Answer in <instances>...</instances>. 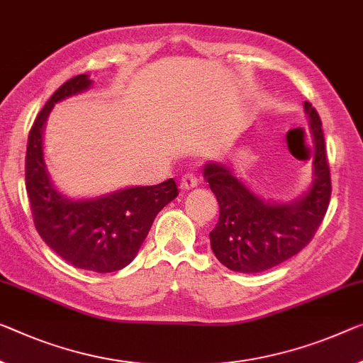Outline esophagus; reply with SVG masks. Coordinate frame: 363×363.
Listing matches in <instances>:
<instances>
[{"label":"esophagus","instance_id":"34e87169","mask_svg":"<svg viewBox=\"0 0 363 363\" xmlns=\"http://www.w3.org/2000/svg\"><path fill=\"white\" fill-rule=\"evenodd\" d=\"M196 186H198V177L191 174V172H188V174L182 177V180H180V188L182 189H193Z\"/></svg>","mask_w":363,"mask_h":363}]
</instances>
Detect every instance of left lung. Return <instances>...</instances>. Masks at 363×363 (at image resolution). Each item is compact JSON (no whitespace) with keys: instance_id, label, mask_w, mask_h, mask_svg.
Returning <instances> with one entry per match:
<instances>
[{"instance_id":"obj_1","label":"left lung","mask_w":363,"mask_h":363,"mask_svg":"<svg viewBox=\"0 0 363 363\" xmlns=\"http://www.w3.org/2000/svg\"><path fill=\"white\" fill-rule=\"evenodd\" d=\"M303 110L315 154L310 185L295 199H264L224 162L209 160L203 167L220 208L219 220L209 233L211 248L230 271L255 274L292 258L315 235L326 214L331 178L321 120L310 102H303Z\"/></svg>"}]
</instances>
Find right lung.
<instances>
[{
    "instance_id": "1",
    "label": "right lung",
    "mask_w": 363,
    "mask_h": 363,
    "mask_svg": "<svg viewBox=\"0 0 363 363\" xmlns=\"http://www.w3.org/2000/svg\"><path fill=\"white\" fill-rule=\"evenodd\" d=\"M89 74L66 81L33 121L26 154V188L37 232L79 269L113 272L136 258L160 211L178 196L174 178L152 186H125L94 198H71L55 185L43 133L55 104L92 87Z\"/></svg>"
}]
</instances>
